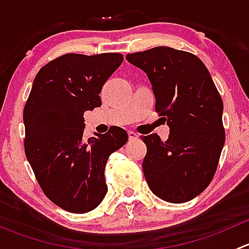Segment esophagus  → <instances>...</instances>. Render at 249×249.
<instances>
[{
    "label": "esophagus",
    "instance_id": "obj_1",
    "mask_svg": "<svg viewBox=\"0 0 249 249\" xmlns=\"http://www.w3.org/2000/svg\"><path fill=\"white\" fill-rule=\"evenodd\" d=\"M127 135H129V140L130 141H135V140L139 139V135H137L136 132H134V131H129V132H127Z\"/></svg>",
    "mask_w": 249,
    "mask_h": 249
}]
</instances>
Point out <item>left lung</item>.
<instances>
[{"label":"left lung","mask_w":249,"mask_h":249,"mask_svg":"<svg viewBox=\"0 0 249 249\" xmlns=\"http://www.w3.org/2000/svg\"><path fill=\"white\" fill-rule=\"evenodd\" d=\"M147 73L155 96V112L170 126L169 139L142 136V162L148 187L160 199L187 202L214 177L225 142L223 100L196 55L170 47L127 54Z\"/></svg>","instance_id":"1"}]
</instances>
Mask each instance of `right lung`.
I'll return each instance as SVG.
<instances>
[{"label":"right lung","instance_id":"1","mask_svg":"<svg viewBox=\"0 0 249 249\" xmlns=\"http://www.w3.org/2000/svg\"><path fill=\"white\" fill-rule=\"evenodd\" d=\"M123 60L119 53L61 55L39 70L25 104V155L46 196L69 212L101 203L107 160L127 142L118 126L83 136L84 112L101 106L99 94Z\"/></svg>","mask_w":249,"mask_h":249}]
</instances>
